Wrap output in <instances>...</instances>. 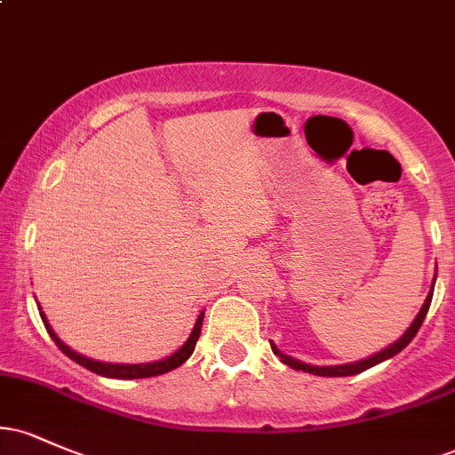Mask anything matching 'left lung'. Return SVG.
<instances>
[{"label": "left lung", "instance_id": "obj_1", "mask_svg": "<svg viewBox=\"0 0 455 455\" xmlns=\"http://www.w3.org/2000/svg\"><path fill=\"white\" fill-rule=\"evenodd\" d=\"M435 282H436V275H435ZM435 282H432V289L430 293H427L424 306H421V310L417 312L415 321L411 323V327L406 329L404 333L395 340L394 344H389V347H385L383 351L370 355V357L365 359H359V362H353V363H342V365H310V363H304L299 362V359H293L289 357V355H284L280 351L278 347H275L274 342H271V351L280 357L282 363L291 365L293 370H301V372H310V374H316V377H353V374H359L363 372V370L372 368V365H377L380 362H385V359H391L394 355H398L402 348H406V344H409L412 338H415V333L419 331L421 323H424V318L427 315V310H430V304H432V295H435Z\"/></svg>", "mask_w": 455, "mask_h": 455}]
</instances>
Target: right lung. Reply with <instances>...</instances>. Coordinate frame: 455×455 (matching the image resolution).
I'll use <instances>...</instances> for the list:
<instances>
[{
  "label": "right lung",
  "mask_w": 455,
  "mask_h": 455,
  "mask_svg": "<svg viewBox=\"0 0 455 455\" xmlns=\"http://www.w3.org/2000/svg\"><path fill=\"white\" fill-rule=\"evenodd\" d=\"M40 316H43V323H44L46 331H49V336L53 338L57 347H60V351L64 353V355H68V357H70L72 362H76L78 365H83V368L92 370V372L100 374V377L128 380V379L158 377V374H166V372H171V370L180 368V365L184 363L192 353H195L196 340H198V336H201V325H203V316H205V312H201V315H198L196 323H195V329H192V333H190V338H188V340L181 344V347L177 348L175 353H171L169 357H164V359H158V362H149V363H108V362H98V359L85 357V355L72 351V348L68 347L66 342H61L60 338H57V333L53 331V327H51L49 321H46L44 312H40Z\"/></svg>",
  "instance_id": "1"
}]
</instances>
